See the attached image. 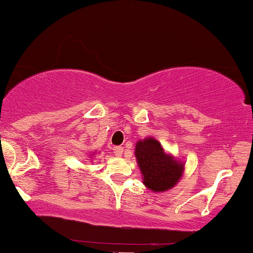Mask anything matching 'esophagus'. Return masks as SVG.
Segmentation results:
<instances>
[{
    "mask_svg": "<svg viewBox=\"0 0 253 253\" xmlns=\"http://www.w3.org/2000/svg\"><path fill=\"white\" fill-rule=\"evenodd\" d=\"M113 153H115L116 157H121L122 153H123V148H122V147H119V146L115 147V148H113Z\"/></svg>",
    "mask_w": 253,
    "mask_h": 253,
    "instance_id": "34e87169",
    "label": "esophagus"
}]
</instances>
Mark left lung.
I'll use <instances>...</instances> for the list:
<instances>
[{
  "label": "left lung",
  "mask_w": 253,
  "mask_h": 253,
  "mask_svg": "<svg viewBox=\"0 0 253 253\" xmlns=\"http://www.w3.org/2000/svg\"><path fill=\"white\" fill-rule=\"evenodd\" d=\"M135 155L143 184L153 192H164L172 189L183 175L184 164L166 154L160 142L153 137L136 143Z\"/></svg>",
  "instance_id": "left-lung-1"
}]
</instances>
